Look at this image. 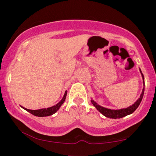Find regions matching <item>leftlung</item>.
<instances>
[{"mask_svg": "<svg viewBox=\"0 0 156 156\" xmlns=\"http://www.w3.org/2000/svg\"><path fill=\"white\" fill-rule=\"evenodd\" d=\"M140 73L141 74V76H142L143 80H144V76H143L142 73H141V69H140ZM144 88H143L142 92H141L140 98H139L133 105H130V106L128 107V108H122V109H119V110H113V109H109V108H104V107H102L101 105H98V103H96L95 102L93 101V100H91V102H92L93 105H94V106L95 107V108L98 109V110L103 115H104L105 117L108 118H112V119H119V118L124 117L127 115H129V114H132V113L135 112L136 109L139 107V104L141 103V100H142L143 96H144Z\"/></svg>", "mask_w": 156, "mask_h": 156, "instance_id": "8db88e82", "label": "left lung"}]
</instances>
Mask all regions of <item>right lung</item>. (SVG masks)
<instances>
[{"label":"right lung","instance_id":"1","mask_svg":"<svg viewBox=\"0 0 156 156\" xmlns=\"http://www.w3.org/2000/svg\"><path fill=\"white\" fill-rule=\"evenodd\" d=\"M67 93V92L66 91L64 94L63 98H62V101H61L59 103H57L56 105H53V106L50 107V108L38 109V110H30V109H27L26 108H24V107H22V108H24L25 110H26L27 112L31 113V114H33V115L37 116V117H48V116H51L52 114H55V113L59 109L60 107L62 106V105L63 104L64 102L65 101Z\"/></svg>","mask_w":156,"mask_h":156}]
</instances>
